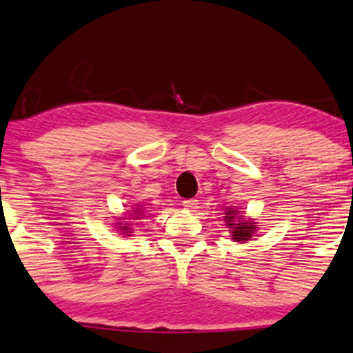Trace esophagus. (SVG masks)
<instances>
[{"label":"esophagus","mask_w":353,"mask_h":353,"mask_svg":"<svg viewBox=\"0 0 353 353\" xmlns=\"http://www.w3.org/2000/svg\"><path fill=\"white\" fill-rule=\"evenodd\" d=\"M182 205H184V208H187V210H194V208H197L199 200L187 199V200H184V202H182Z\"/></svg>","instance_id":"34e87169"}]
</instances>
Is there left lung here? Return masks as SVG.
<instances>
[{
    "label": "left lung",
    "instance_id": "1",
    "mask_svg": "<svg viewBox=\"0 0 353 353\" xmlns=\"http://www.w3.org/2000/svg\"><path fill=\"white\" fill-rule=\"evenodd\" d=\"M238 210L228 208L225 213V221L231 231V239L238 241V243H244V241L251 239V236L256 231L257 225H254L251 220H246L243 215H238Z\"/></svg>",
    "mask_w": 353,
    "mask_h": 353
}]
</instances>
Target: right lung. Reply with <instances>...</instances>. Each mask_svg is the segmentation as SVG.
Masks as SVG:
<instances>
[{
    "label": "right lung",
    "mask_w": 353,
    "mask_h": 353,
    "mask_svg": "<svg viewBox=\"0 0 353 353\" xmlns=\"http://www.w3.org/2000/svg\"><path fill=\"white\" fill-rule=\"evenodd\" d=\"M133 220H138V218L141 216V210L140 208H135V210H132V215H130ZM119 230H122V233H127V236H128V233H130V228H128V223H125V226H119Z\"/></svg>",
    "instance_id": "obj_1"
}]
</instances>
